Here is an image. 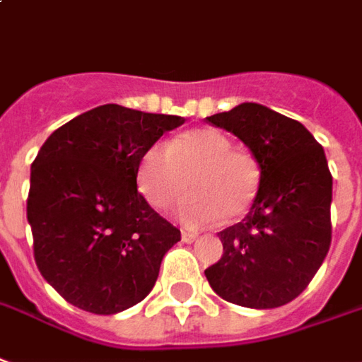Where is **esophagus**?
Segmentation results:
<instances>
[{
	"label": "esophagus",
	"mask_w": 362,
	"mask_h": 362,
	"mask_svg": "<svg viewBox=\"0 0 362 362\" xmlns=\"http://www.w3.org/2000/svg\"><path fill=\"white\" fill-rule=\"evenodd\" d=\"M198 239V235L196 233H189V231H182V241L184 243H194Z\"/></svg>",
	"instance_id": "34e87169"
}]
</instances>
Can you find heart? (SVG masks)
<instances>
[{"mask_svg":"<svg viewBox=\"0 0 362 362\" xmlns=\"http://www.w3.org/2000/svg\"><path fill=\"white\" fill-rule=\"evenodd\" d=\"M192 188L178 217L189 227L239 219L259 196L262 168L251 151L235 148L217 129H194L168 145L146 148L137 166L139 192L156 209H166Z\"/></svg>","mask_w":362,"mask_h":362,"instance_id":"heart-1","label":"heart"}]
</instances>
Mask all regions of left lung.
Wrapping results in <instances>:
<instances>
[{
    "label": "left lung",
    "instance_id": "8db88e82",
    "mask_svg": "<svg viewBox=\"0 0 362 362\" xmlns=\"http://www.w3.org/2000/svg\"><path fill=\"white\" fill-rule=\"evenodd\" d=\"M207 121L241 139L262 168L243 221L219 233L223 255L206 269L231 304L269 310L302 294L331 245V178L323 146L300 121L241 103Z\"/></svg>",
    "mask_w": 362,
    "mask_h": 362
}]
</instances>
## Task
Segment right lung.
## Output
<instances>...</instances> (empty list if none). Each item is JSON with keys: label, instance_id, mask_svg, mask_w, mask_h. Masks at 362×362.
<instances>
[{"label": "right lung", "instance_id": "obj_1", "mask_svg": "<svg viewBox=\"0 0 362 362\" xmlns=\"http://www.w3.org/2000/svg\"><path fill=\"white\" fill-rule=\"evenodd\" d=\"M178 115L117 103L58 127L31 164L27 219L42 278L80 310L110 315L139 304L155 286L180 229L137 189L141 156Z\"/></svg>", "mask_w": 362, "mask_h": 362}]
</instances>
